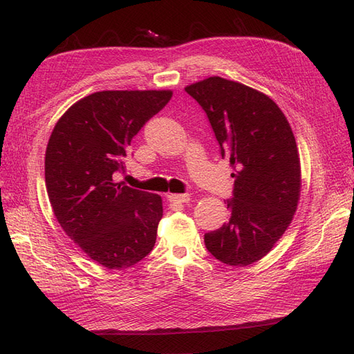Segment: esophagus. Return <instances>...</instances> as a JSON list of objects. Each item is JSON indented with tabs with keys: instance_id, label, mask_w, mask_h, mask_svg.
Instances as JSON below:
<instances>
[{
	"instance_id": "obj_1",
	"label": "esophagus",
	"mask_w": 354,
	"mask_h": 354,
	"mask_svg": "<svg viewBox=\"0 0 354 354\" xmlns=\"http://www.w3.org/2000/svg\"><path fill=\"white\" fill-rule=\"evenodd\" d=\"M189 196L188 193L184 194H167V201L169 202H174V203H187L189 202Z\"/></svg>"
}]
</instances>
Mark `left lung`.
Wrapping results in <instances>:
<instances>
[{"instance_id":"obj_1","label":"left lung","mask_w":354,"mask_h":354,"mask_svg":"<svg viewBox=\"0 0 354 354\" xmlns=\"http://www.w3.org/2000/svg\"><path fill=\"white\" fill-rule=\"evenodd\" d=\"M205 111L234 174L229 221L205 233L206 250L230 266L265 257L283 236L301 194V161L284 113L272 100L214 76L185 88Z\"/></svg>"}]
</instances>
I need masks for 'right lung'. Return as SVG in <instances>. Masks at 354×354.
Returning <instances> with one entry per match:
<instances>
[{
    "instance_id": "1",
    "label": "right lung",
    "mask_w": 354,
    "mask_h": 354,
    "mask_svg": "<svg viewBox=\"0 0 354 354\" xmlns=\"http://www.w3.org/2000/svg\"><path fill=\"white\" fill-rule=\"evenodd\" d=\"M171 91H100L71 106L53 129L44 158L49 202L67 236L107 269L139 263L156 245L158 194L113 180L136 134Z\"/></svg>"
}]
</instances>
